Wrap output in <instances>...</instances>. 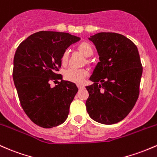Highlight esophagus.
<instances>
[{
  "label": "esophagus",
  "instance_id": "34e87169",
  "mask_svg": "<svg viewBox=\"0 0 157 157\" xmlns=\"http://www.w3.org/2000/svg\"><path fill=\"white\" fill-rule=\"evenodd\" d=\"M78 88L79 90H82V89H84V87L83 85H82V84H78Z\"/></svg>",
  "mask_w": 157,
  "mask_h": 157
}]
</instances>
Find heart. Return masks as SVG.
Listing matches in <instances>:
<instances>
[{"label": "heart", "instance_id": "b5f03b06", "mask_svg": "<svg viewBox=\"0 0 157 157\" xmlns=\"http://www.w3.org/2000/svg\"><path fill=\"white\" fill-rule=\"evenodd\" d=\"M78 50L86 57H90L93 54L92 46L87 42H83L78 45ZM69 52L65 50L61 56V62L65 63L68 59ZM89 73L85 69H76V68H69L65 70L64 75L65 79L76 84L83 83L86 77L88 76Z\"/></svg>", "mask_w": 157, "mask_h": 157}]
</instances>
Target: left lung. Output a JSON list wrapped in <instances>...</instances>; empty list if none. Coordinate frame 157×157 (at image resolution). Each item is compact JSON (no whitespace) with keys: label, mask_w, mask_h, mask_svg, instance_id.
<instances>
[{"label":"left lung","mask_w":157,"mask_h":157,"mask_svg":"<svg viewBox=\"0 0 157 157\" xmlns=\"http://www.w3.org/2000/svg\"><path fill=\"white\" fill-rule=\"evenodd\" d=\"M88 39L96 46L99 61L87 86V111L94 121L113 124L134 107L142 74L138 49L132 40L114 33H99Z\"/></svg>","instance_id":"8db88e82"}]
</instances>
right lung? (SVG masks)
<instances>
[{"instance_id":"obj_1","label":"right lung","mask_w":157,"mask_h":157,"mask_svg":"<svg viewBox=\"0 0 157 157\" xmlns=\"http://www.w3.org/2000/svg\"><path fill=\"white\" fill-rule=\"evenodd\" d=\"M81 38L67 33L40 31L22 41L14 56L13 76L20 103L37 125L51 128L64 123L78 87L61 80L51 87V79H61L56 72L61 56Z\"/></svg>"}]
</instances>
